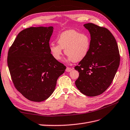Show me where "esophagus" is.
I'll use <instances>...</instances> for the list:
<instances>
[{
  "mask_svg": "<svg viewBox=\"0 0 130 130\" xmlns=\"http://www.w3.org/2000/svg\"><path fill=\"white\" fill-rule=\"evenodd\" d=\"M72 70V69L71 68H70V67H67V68L66 69V72H70Z\"/></svg>",
  "mask_w": 130,
  "mask_h": 130,
  "instance_id": "34e87169",
  "label": "esophagus"
}]
</instances>
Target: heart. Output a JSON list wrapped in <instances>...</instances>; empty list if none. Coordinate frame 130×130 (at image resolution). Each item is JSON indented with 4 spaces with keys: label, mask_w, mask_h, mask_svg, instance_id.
I'll use <instances>...</instances> for the list:
<instances>
[{
    "label": "heart",
    "mask_w": 130,
    "mask_h": 130,
    "mask_svg": "<svg viewBox=\"0 0 130 130\" xmlns=\"http://www.w3.org/2000/svg\"><path fill=\"white\" fill-rule=\"evenodd\" d=\"M57 44L52 43L49 49L55 60H61L62 49L67 55L69 61L77 62L87 55L90 46V37L87 34L80 33L74 30L62 32L57 39Z\"/></svg>",
    "instance_id": "b5f03b06"
}]
</instances>
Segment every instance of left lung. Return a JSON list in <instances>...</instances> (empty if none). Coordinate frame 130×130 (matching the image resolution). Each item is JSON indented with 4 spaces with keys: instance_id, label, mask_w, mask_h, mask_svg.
<instances>
[{
    "instance_id": "left-lung-1",
    "label": "left lung",
    "mask_w": 130,
    "mask_h": 130,
    "mask_svg": "<svg viewBox=\"0 0 130 130\" xmlns=\"http://www.w3.org/2000/svg\"><path fill=\"white\" fill-rule=\"evenodd\" d=\"M84 25L90 34V46L87 55L75 67L79 73L75 85L84 95L95 96L111 85L119 66L120 54L116 39L107 29L93 23Z\"/></svg>"
}]
</instances>
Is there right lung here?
<instances>
[{
  "label": "right lung",
  "mask_w": 130,
  "mask_h": 130,
  "mask_svg": "<svg viewBox=\"0 0 130 130\" xmlns=\"http://www.w3.org/2000/svg\"><path fill=\"white\" fill-rule=\"evenodd\" d=\"M54 27H30L18 34L9 50L7 65L15 88L27 99L44 101L52 95L66 67L49 49Z\"/></svg>",
  "instance_id": "1"
}]
</instances>
